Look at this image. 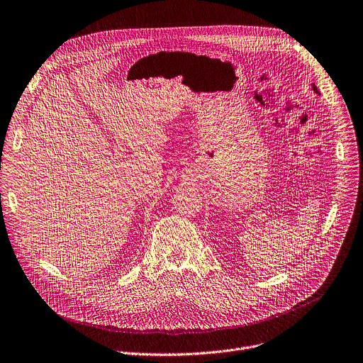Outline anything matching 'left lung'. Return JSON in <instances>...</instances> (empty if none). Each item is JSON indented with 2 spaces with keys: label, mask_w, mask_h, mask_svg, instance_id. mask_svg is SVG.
<instances>
[{
  "label": "left lung",
  "mask_w": 363,
  "mask_h": 363,
  "mask_svg": "<svg viewBox=\"0 0 363 363\" xmlns=\"http://www.w3.org/2000/svg\"><path fill=\"white\" fill-rule=\"evenodd\" d=\"M312 88H313V92H316V94H319V91H318V88L315 86V84H312Z\"/></svg>",
  "instance_id": "8db88e82"
}]
</instances>
